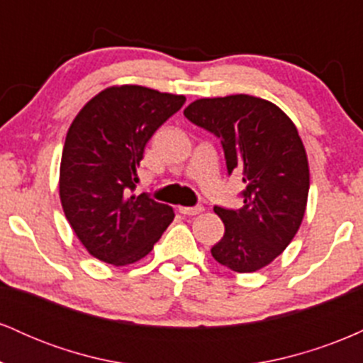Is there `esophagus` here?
<instances>
[{"mask_svg":"<svg viewBox=\"0 0 363 363\" xmlns=\"http://www.w3.org/2000/svg\"><path fill=\"white\" fill-rule=\"evenodd\" d=\"M179 211H181L182 215L193 216V215H199V213H201L203 206H181V208H179Z\"/></svg>","mask_w":363,"mask_h":363,"instance_id":"obj_1","label":"esophagus"}]
</instances>
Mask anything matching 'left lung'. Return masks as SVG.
<instances>
[{"label": "left lung", "instance_id": "left-lung-1", "mask_svg": "<svg viewBox=\"0 0 363 363\" xmlns=\"http://www.w3.org/2000/svg\"><path fill=\"white\" fill-rule=\"evenodd\" d=\"M184 116L222 140L228 174L244 182L242 208L215 206L225 234L211 256L232 272H257L285 251L306 213L309 164L297 128L280 107L244 94L199 99Z\"/></svg>", "mask_w": 363, "mask_h": 363}]
</instances>
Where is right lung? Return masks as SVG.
<instances>
[{
	"label": "right lung",
	"instance_id": "right-lung-1",
	"mask_svg": "<svg viewBox=\"0 0 363 363\" xmlns=\"http://www.w3.org/2000/svg\"><path fill=\"white\" fill-rule=\"evenodd\" d=\"M184 102V95L147 86H109L69 126L60 169L61 205L97 259L114 266L140 261L172 223V208L135 194L136 169L153 133Z\"/></svg>",
	"mask_w": 363,
	"mask_h": 363
}]
</instances>
